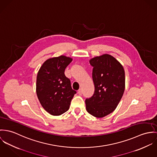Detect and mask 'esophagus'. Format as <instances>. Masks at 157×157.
<instances>
[{"instance_id": "1", "label": "esophagus", "mask_w": 157, "mask_h": 157, "mask_svg": "<svg viewBox=\"0 0 157 157\" xmlns=\"http://www.w3.org/2000/svg\"><path fill=\"white\" fill-rule=\"evenodd\" d=\"M78 93L79 95H82V89L81 88H79V90L78 91Z\"/></svg>"}]
</instances>
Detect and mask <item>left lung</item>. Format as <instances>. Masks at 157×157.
<instances>
[{"label": "left lung", "mask_w": 157, "mask_h": 157, "mask_svg": "<svg viewBox=\"0 0 157 157\" xmlns=\"http://www.w3.org/2000/svg\"><path fill=\"white\" fill-rule=\"evenodd\" d=\"M93 67L94 94L86 99V109L91 115L102 118L113 112L120 102L125 88L124 70L122 64L109 54L90 60Z\"/></svg>", "instance_id": "8db88e82"}]
</instances>
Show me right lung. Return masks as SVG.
Segmentation results:
<instances>
[{
    "mask_svg": "<svg viewBox=\"0 0 157 157\" xmlns=\"http://www.w3.org/2000/svg\"><path fill=\"white\" fill-rule=\"evenodd\" d=\"M72 58L64 55L47 59L38 71L36 93L43 108L50 114L59 116L70 108L76 91L71 86L70 80L64 75Z\"/></svg>",
    "mask_w": 157,
    "mask_h": 157,
    "instance_id": "add662e5",
    "label": "right lung"
}]
</instances>
